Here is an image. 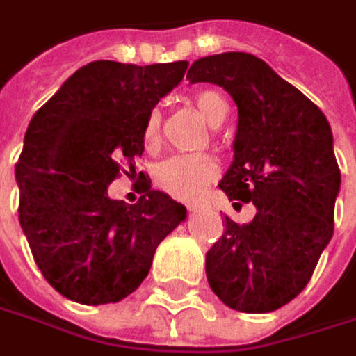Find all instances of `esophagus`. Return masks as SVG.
Listing matches in <instances>:
<instances>
[{
	"label": "esophagus",
	"mask_w": 356,
	"mask_h": 356,
	"mask_svg": "<svg viewBox=\"0 0 356 356\" xmlns=\"http://www.w3.org/2000/svg\"><path fill=\"white\" fill-rule=\"evenodd\" d=\"M197 209H199L197 203H189V205H187V211H197Z\"/></svg>",
	"instance_id": "obj_1"
}]
</instances>
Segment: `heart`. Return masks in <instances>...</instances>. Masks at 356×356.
Returning a JSON list of instances; mask_svg holds the SVG:
<instances>
[{"label": "heart", "instance_id": "b5f03b06", "mask_svg": "<svg viewBox=\"0 0 356 356\" xmlns=\"http://www.w3.org/2000/svg\"><path fill=\"white\" fill-rule=\"evenodd\" d=\"M195 107L207 119L211 127H219L229 115V105L217 91H201L193 97ZM143 143L149 151L161 143V113L159 109L149 111L143 127ZM219 175V165L207 153L173 155L159 163L155 169V183L165 193L175 199L191 201L203 191V187Z\"/></svg>", "mask_w": 356, "mask_h": 356}]
</instances>
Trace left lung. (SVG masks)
<instances>
[{
  "instance_id": "obj_1",
  "label": "left lung",
  "mask_w": 356,
  "mask_h": 356,
  "mask_svg": "<svg viewBox=\"0 0 356 356\" xmlns=\"http://www.w3.org/2000/svg\"><path fill=\"white\" fill-rule=\"evenodd\" d=\"M187 79L223 87L235 101V159L219 187L235 207H257L251 223L225 217V233L207 251L209 285L235 311L270 313L307 286L332 237L341 171L331 125L251 54L201 57Z\"/></svg>"
}]
</instances>
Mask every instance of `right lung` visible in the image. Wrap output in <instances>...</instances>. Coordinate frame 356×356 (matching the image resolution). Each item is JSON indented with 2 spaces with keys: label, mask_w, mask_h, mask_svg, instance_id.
<instances>
[{
  "label": "right lung",
  "mask_w": 356,
  "mask_h": 356,
  "mask_svg": "<svg viewBox=\"0 0 356 356\" xmlns=\"http://www.w3.org/2000/svg\"><path fill=\"white\" fill-rule=\"evenodd\" d=\"M187 65L91 61L25 131L15 165L19 225L45 281L71 301L105 305L131 295L147 277L157 245L187 217L145 175L137 203L107 195L121 173H135L149 111Z\"/></svg>",
  "instance_id": "right-lung-1"
}]
</instances>
